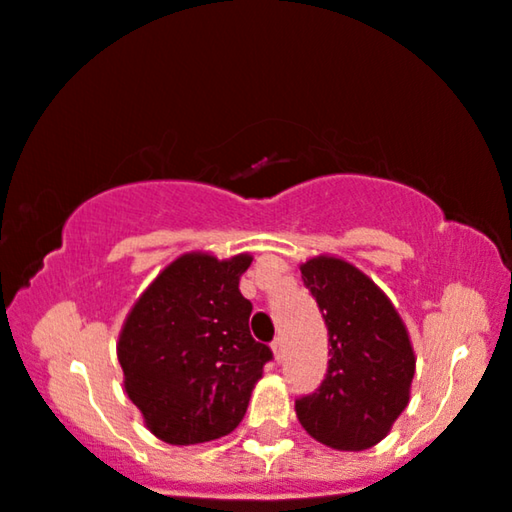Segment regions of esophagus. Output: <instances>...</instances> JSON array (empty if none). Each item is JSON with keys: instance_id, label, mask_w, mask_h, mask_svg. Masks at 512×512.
<instances>
[{"instance_id": "obj_1", "label": "esophagus", "mask_w": 512, "mask_h": 512, "mask_svg": "<svg viewBox=\"0 0 512 512\" xmlns=\"http://www.w3.org/2000/svg\"><path fill=\"white\" fill-rule=\"evenodd\" d=\"M271 349H274L276 361H281V359H283V352H286V345H283V338H276L274 342H271Z\"/></svg>"}]
</instances>
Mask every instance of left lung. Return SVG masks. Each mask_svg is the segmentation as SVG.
<instances>
[{
    "label": "left lung",
    "mask_w": 512,
    "mask_h": 512,
    "mask_svg": "<svg viewBox=\"0 0 512 512\" xmlns=\"http://www.w3.org/2000/svg\"><path fill=\"white\" fill-rule=\"evenodd\" d=\"M328 326V371L295 401L297 420L335 451H364L387 437L409 406L416 354L390 297L352 262L316 255L300 264Z\"/></svg>",
    "instance_id": "8db88e82"
}]
</instances>
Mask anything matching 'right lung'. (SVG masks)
Instances as JSON below:
<instances>
[{"mask_svg":"<svg viewBox=\"0 0 512 512\" xmlns=\"http://www.w3.org/2000/svg\"><path fill=\"white\" fill-rule=\"evenodd\" d=\"M252 255L184 252L129 309L118 338L127 397L155 437L174 446L229 435L248 411L271 349L250 335L238 290Z\"/></svg>","mask_w":512,"mask_h":512,"instance_id":"add662e5","label":"right lung"}]
</instances>
